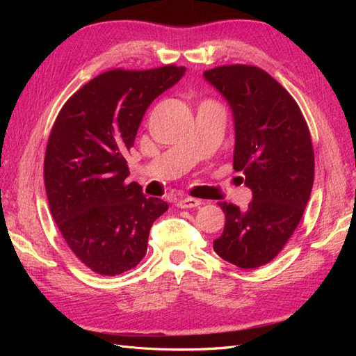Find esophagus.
Segmentation results:
<instances>
[{
  "label": "esophagus",
  "instance_id": "esophagus-1",
  "mask_svg": "<svg viewBox=\"0 0 356 356\" xmlns=\"http://www.w3.org/2000/svg\"><path fill=\"white\" fill-rule=\"evenodd\" d=\"M203 202L199 200V199H195V197H184V199H179L177 202V207L181 208V209H186V208H197L200 207Z\"/></svg>",
  "mask_w": 356,
  "mask_h": 356
}]
</instances>
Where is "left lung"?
<instances>
[{
	"label": "left lung",
	"instance_id": "1",
	"mask_svg": "<svg viewBox=\"0 0 356 356\" xmlns=\"http://www.w3.org/2000/svg\"><path fill=\"white\" fill-rule=\"evenodd\" d=\"M203 77L230 106L233 168L252 191L246 211L220 203L225 225L213 251L238 267H260L281 252L309 202L315 174L309 127L293 96L261 68L224 65Z\"/></svg>",
	"mask_w": 356,
	"mask_h": 356
}]
</instances>
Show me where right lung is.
I'll return each mask as SVG.
<instances>
[{"label":"right lung","instance_id":"obj_1","mask_svg":"<svg viewBox=\"0 0 356 356\" xmlns=\"http://www.w3.org/2000/svg\"><path fill=\"white\" fill-rule=\"evenodd\" d=\"M186 74L166 65L106 71L62 106L44 157L51 217L63 239L93 272L131 270L147 252L153 222L168 203L127 184V153L152 102Z\"/></svg>","mask_w":356,"mask_h":356}]
</instances>
